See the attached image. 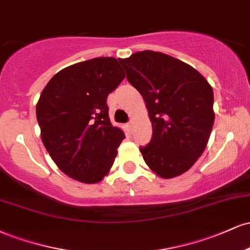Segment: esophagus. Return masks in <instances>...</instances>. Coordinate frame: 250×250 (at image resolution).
<instances>
[{"label": "esophagus", "instance_id": "obj_1", "mask_svg": "<svg viewBox=\"0 0 250 250\" xmlns=\"http://www.w3.org/2000/svg\"><path fill=\"white\" fill-rule=\"evenodd\" d=\"M131 125H133V123H131V120L129 122H127V127L129 128V129H131Z\"/></svg>", "mask_w": 250, "mask_h": 250}]
</instances>
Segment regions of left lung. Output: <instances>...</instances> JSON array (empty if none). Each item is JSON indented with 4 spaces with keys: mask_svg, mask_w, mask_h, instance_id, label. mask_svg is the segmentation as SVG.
Masks as SVG:
<instances>
[{
    "mask_svg": "<svg viewBox=\"0 0 250 250\" xmlns=\"http://www.w3.org/2000/svg\"><path fill=\"white\" fill-rule=\"evenodd\" d=\"M127 80L145 99L153 136L140 147L143 160L163 179L187 171L205 150L214 125V94L187 63L145 50L120 59Z\"/></svg>",
    "mask_w": 250,
    "mask_h": 250,
    "instance_id": "8db88e82",
    "label": "left lung"
}]
</instances>
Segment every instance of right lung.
I'll list each match as a JSON object with an SVG mask.
<instances>
[{"mask_svg":"<svg viewBox=\"0 0 250 250\" xmlns=\"http://www.w3.org/2000/svg\"><path fill=\"white\" fill-rule=\"evenodd\" d=\"M125 79L114 57H95L56 74L43 89L36 117L45 149L64 174L96 183L125 139L109 119L107 97Z\"/></svg>","mask_w":250,"mask_h":250,"instance_id":"add662e5","label":"right lung"}]
</instances>
